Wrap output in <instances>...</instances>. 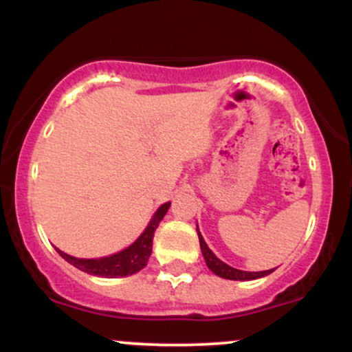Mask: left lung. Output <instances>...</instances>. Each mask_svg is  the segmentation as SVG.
Instances as JSON below:
<instances>
[{"mask_svg":"<svg viewBox=\"0 0 352 352\" xmlns=\"http://www.w3.org/2000/svg\"><path fill=\"white\" fill-rule=\"evenodd\" d=\"M197 232H199V228H197ZM199 240H200L201 253H204L205 261H207V266H208L210 270H212L213 273L217 274V276L225 278V280L246 281V280H256V278L266 276V274H270V273L273 272V270H266V272H241V270L232 268V266H230V265L223 263V261H221V260H218L215 254H213L212 250L208 248L207 243H205V240H204V238H201L200 233H199Z\"/></svg>","mask_w":352,"mask_h":352,"instance_id":"left-lung-1","label":"left lung"}]
</instances>
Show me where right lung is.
<instances>
[{
    "mask_svg": "<svg viewBox=\"0 0 352 352\" xmlns=\"http://www.w3.org/2000/svg\"><path fill=\"white\" fill-rule=\"evenodd\" d=\"M168 207H170V201L164 204L162 207L155 212V215L152 217L148 227L144 230V233L132 243L129 248L122 250V252L112 254V256L99 258V260H82V258H74L71 254L63 253L58 250V253L67 263L80 270V272L94 274V276H102V278H119V276H129V274H134L144 268L147 265L148 256L152 253V240L153 233H155L157 227L162 221V218L167 213Z\"/></svg>",
    "mask_w": 352,
    "mask_h": 352,
    "instance_id": "right-lung-1",
    "label": "right lung"
}]
</instances>
